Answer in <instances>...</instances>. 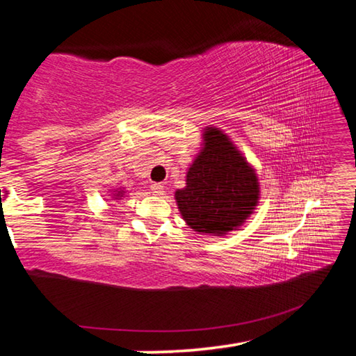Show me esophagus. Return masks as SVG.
Segmentation results:
<instances>
[{
	"label": "esophagus",
	"mask_w": 356,
	"mask_h": 356,
	"mask_svg": "<svg viewBox=\"0 0 356 356\" xmlns=\"http://www.w3.org/2000/svg\"><path fill=\"white\" fill-rule=\"evenodd\" d=\"M150 190H152L155 196H161L165 193V186H163V184H152L150 185Z\"/></svg>",
	"instance_id": "1"
}]
</instances>
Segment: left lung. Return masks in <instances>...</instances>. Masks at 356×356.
I'll list each match as a JSON object with an SVG mask.
<instances>
[{"mask_svg":"<svg viewBox=\"0 0 356 356\" xmlns=\"http://www.w3.org/2000/svg\"><path fill=\"white\" fill-rule=\"evenodd\" d=\"M200 154L176 191L186 225L206 236H226L248 220L259 202V179L225 131L206 127Z\"/></svg>","mask_w":356,"mask_h":356,"instance_id":"left-lung-1","label":"left lung"}]
</instances>
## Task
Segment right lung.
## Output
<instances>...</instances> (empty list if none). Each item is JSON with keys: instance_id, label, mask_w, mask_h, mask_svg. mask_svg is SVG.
<instances>
[{"instance_id": "1", "label": "right lung", "mask_w": 356, "mask_h": 356, "mask_svg": "<svg viewBox=\"0 0 356 356\" xmlns=\"http://www.w3.org/2000/svg\"><path fill=\"white\" fill-rule=\"evenodd\" d=\"M125 188H116V190H113V193H111V196L114 197V200H122V197L125 196Z\"/></svg>"}]
</instances>
